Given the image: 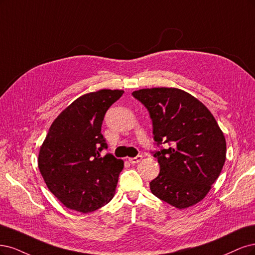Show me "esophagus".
Returning a JSON list of instances; mask_svg holds the SVG:
<instances>
[{
	"instance_id": "34e87169",
	"label": "esophagus",
	"mask_w": 255,
	"mask_h": 255,
	"mask_svg": "<svg viewBox=\"0 0 255 255\" xmlns=\"http://www.w3.org/2000/svg\"><path fill=\"white\" fill-rule=\"evenodd\" d=\"M142 159H143V155L138 154V155H136V157H134V158H129L128 160H129V162L131 164H135V163H138Z\"/></svg>"
}]
</instances>
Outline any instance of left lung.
Masks as SVG:
<instances>
[{"instance_id": "left-lung-1", "label": "left lung", "mask_w": 255, "mask_h": 255, "mask_svg": "<svg viewBox=\"0 0 255 255\" xmlns=\"http://www.w3.org/2000/svg\"><path fill=\"white\" fill-rule=\"evenodd\" d=\"M132 95L149 112L157 145H170L153 153L160 172L149 183L151 193L180 210L198 203L226 161V138L215 118L200 101L177 88L141 89Z\"/></svg>"}]
</instances>
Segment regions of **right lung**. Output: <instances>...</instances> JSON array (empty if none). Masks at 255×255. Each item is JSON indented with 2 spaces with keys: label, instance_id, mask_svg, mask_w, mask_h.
Listing matches in <instances>:
<instances>
[{
  "label": "right lung",
  "instance_id": "obj_1",
  "mask_svg": "<svg viewBox=\"0 0 255 255\" xmlns=\"http://www.w3.org/2000/svg\"><path fill=\"white\" fill-rule=\"evenodd\" d=\"M123 90L103 89L81 95L55 119L40 147L38 167L51 193L68 209L90 213L116 193L124 161L107 148L102 134L105 113Z\"/></svg>",
  "mask_w": 255,
  "mask_h": 255
}]
</instances>
